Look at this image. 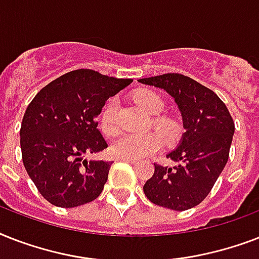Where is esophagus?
<instances>
[{"mask_svg": "<svg viewBox=\"0 0 259 259\" xmlns=\"http://www.w3.org/2000/svg\"><path fill=\"white\" fill-rule=\"evenodd\" d=\"M118 161H127L130 164H137V160H126V158H118Z\"/></svg>", "mask_w": 259, "mask_h": 259, "instance_id": "34e87169", "label": "esophagus"}]
</instances>
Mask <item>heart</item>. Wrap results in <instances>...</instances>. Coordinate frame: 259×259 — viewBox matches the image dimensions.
I'll return each mask as SVG.
<instances>
[{
    "instance_id": "b5f03b06",
    "label": "heart",
    "mask_w": 259,
    "mask_h": 259,
    "mask_svg": "<svg viewBox=\"0 0 259 259\" xmlns=\"http://www.w3.org/2000/svg\"><path fill=\"white\" fill-rule=\"evenodd\" d=\"M136 102L150 115H158L164 109V102L157 94L152 91H142L136 95ZM157 129L166 138H172L176 133V127L172 122L160 119L156 121ZM101 127L103 133L113 136L118 132L117 101L111 99L106 103L101 114ZM162 146V138L157 133H134L119 136L111 144V154L117 158L140 160L156 153Z\"/></svg>"
}]
</instances>
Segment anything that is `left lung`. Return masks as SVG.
<instances>
[{"mask_svg":"<svg viewBox=\"0 0 259 259\" xmlns=\"http://www.w3.org/2000/svg\"><path fill=\"white\" fill-rule=\"evenodd\" d=\"M138 82L169 94L180 110L184 129L176 149L166 154L176 165L154 164L144 193L165 208H192L207 197L227 164L235 130L233 118L212 90L188 76L164 74Z\"/></svg>","mask_w":259,"mask_h":259,"instance_id":"left-lung-1","label":"left lung"}]
</instances>
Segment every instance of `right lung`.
<instances>
[{
  "label": "right lung",
  "instance_id": "add662e5",
  "mask_svg": "<svg viewBox=\"0 0 259 259\" xmlns=\"http://www.w3.org/2000/svg\"><path fill=\"white\" fill-rule=\"evenodd\" d=\"M132 82L75 70L40 90L26 107L20 130L22 162L51 204L72 208L101 195L111 162L83 156L107 148L97 117L106 101Z\"/></svg>",
  "mask_w": 259,
  "mask_h": 259
}]
</instances>
